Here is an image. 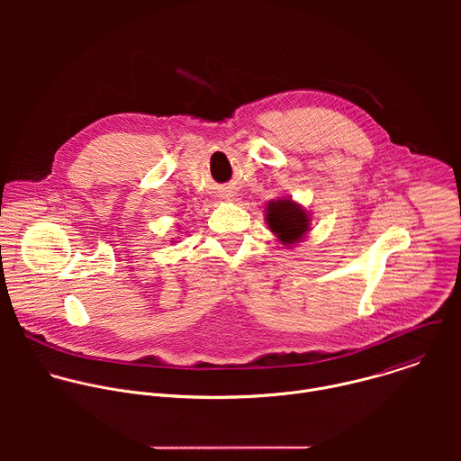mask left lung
I'll return each mask as SVG.
<instances>
[{
  "instance_id": "obj_1",
  "label": "left lung",
  "mask_w": 461,
  "mask_h": 461,
  "mask_svg": "<svg viewBox=\"0 0 461 461\" xmlns=\"http://www.w3.org/2000/svg\"><path fill=\"white\" fill-rule=\"evenodd\" d=\"M267 221L270 230L286 246L299 242L310 230L308 213L290 199L272 201L267 208Z\"/></svg>"
}]
</instances>
